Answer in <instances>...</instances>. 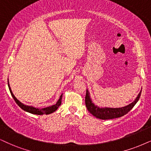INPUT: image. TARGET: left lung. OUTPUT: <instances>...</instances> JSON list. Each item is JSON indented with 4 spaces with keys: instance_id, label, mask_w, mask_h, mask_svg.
I'll return each mask as SVG.
<instances>
[{
    "instance_id": "8db88e82",
    "label": "left lung",
    "mask_w": 151,
    "mask_h": 151,
    "mask_svg": "<svg viewBox=\"0 0 151 151\" xmlns=\"http://www.w3.org/2000/svg\"><path fill=\"white\" fill-rule=\"evenodd\" d=\"M142 91L139 93L138 96L135 99V100L131 104H128L126 106L121 108H99L98 106H95L94 104L92 102L91 98H90V95L88 91L86 90V94L85 97V103L86 106L88 111L95 117L100 118L102 120H109V119H113V118H116L121 117L125 114L128 113L134 107V106L136 104V103L138 102L139 98H140Z\"/></svg>"
}]
</instances>
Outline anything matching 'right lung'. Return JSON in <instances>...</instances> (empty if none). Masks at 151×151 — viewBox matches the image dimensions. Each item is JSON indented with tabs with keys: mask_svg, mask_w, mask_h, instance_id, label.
Returning a JSON list of instances; mask_svg holds the SVG:
<instances>
[{
	"mask_svg": "<svg viewBox=\"0 0 151 151\" xmlns=\"http://www.w3.org/2000/svg\"><path fill=\"white\" fill-rule=\"evenodd\" d=\"M8 87H9V91H10V93H11V95H12V98H14V101L16 102L17 104H18L19 106H20V107L22 108L23 110L26 111H27V112H29V113H30V114H37V115H42V114H50L51 113H53V112H54L56 110H57V109H58L59 106H60V104H61L63 94L60 96V98H59L58 101L56 102V104H54V105H52L51 106H48V107H46V108H44V109H37V108L33 107V106L24 105V104H22V102H19V101L17 100L16 98H15L14 94H13L12 91H11V88H10V87H9V83H8Z\"/></svg>",
	"mask_w": 151,
	"mask_h": 151,
	"instance_id": "right-lung-1",
	"label": "right lung"
}]
</instances>
